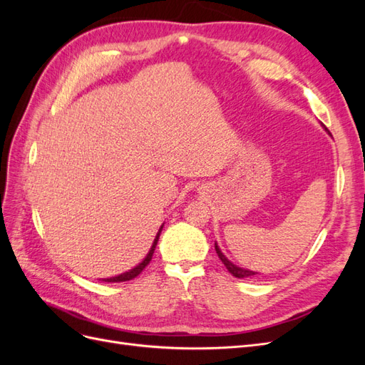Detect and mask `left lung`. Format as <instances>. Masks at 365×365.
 Masks as SVG:
<instances>
[{
	"instance_id": "1",
	"label": "left lung",
	"mask_w": 365,
	"mask_h": 365,
	"mask_svg": "<svg viewBox=\"0 0 365 365\" xmlns=\"http://www.w3.org/2000/svg\"><path fill=\"white\" fill-rule=\"evenodd\" d=\"M324 129L327 130V128H326V126H324ZM215 250H216V252H217L219 259L222 260V263L225 264V268L228 269V272H230V274H233L235 277H237V279H245V277H252V275H256V272H254V271H250V269H245V268H239L237 264L231 263V262L224 256L222 251L219 250L217 244H215Z\"/></svg>"
}]
</instances>
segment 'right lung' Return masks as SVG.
<instances>
[{
    "label": "right lung",
    "instance_id": "1",
    "mask_svg": "<svg viewBox=\"0 0 365 365\" xmlns=\"http://www.w3.org/2000/svg\"><path fill=\"white\" fill-rule=\"evenodd\" d=\"M161 230H163V225L160 227V230H158V233H157V236H155V239H153V244H152V247H150V250H149V252H148V256L143 259V262L141 263H138L135 268H132V269H129L128 272H123V274H120V275H115V277H111V279H103V282H113V283H118V282H128V280H132V279H135L137 275L145 269L148 264H149V262L152 260V256H153V251H155V247H157V244H158V239H160V235H161Z\"/></svg>",
    "mask_w": 365,
    "mask_h": 365
}]
</instances>
